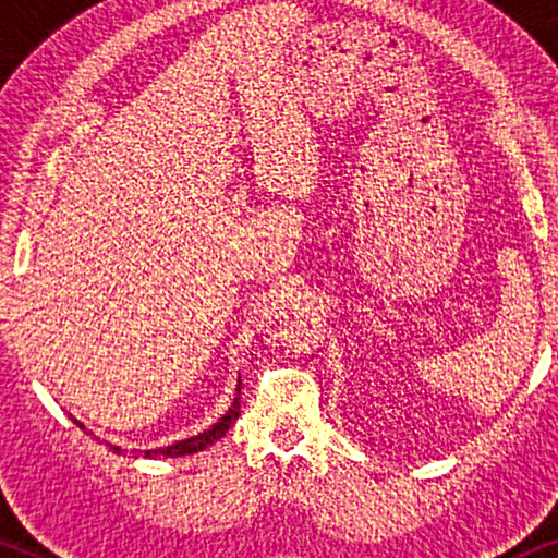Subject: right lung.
Instances as JSON below:
<instances>
[{"mask_svg": "<svg viewBox=\"0 0 558 558\" xmlns=\"http://www.w3.org/2000/svg\"><path fill=\"white\" fill-rule=\"evenodd\" d=\"M239 411H241V376H239V388H235V399H233V403L231 407H228V411L223 416L218 418L216 424L213 426H208V429L205 432H201V434H195V437H187V439H182V441H174V445H170V447H159V449H144V457H157V454H162V457H185V454H195V452H203L205 447H210L213 441H218L220 437H226V432L231 429L233 426V422L235 418H239ZM75 422V426H81V429H86V426H83L78 418H73ZM90 434V432H88ZM113 452H124V449L121 447H117V445H109ZM136 452H140V449H136Z\"/></svg>", "mask_w": 558, "mask_h": 558, "instance_id": "obj_1", "label": "right lung"}]
</instances>
